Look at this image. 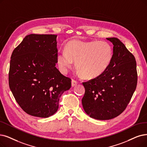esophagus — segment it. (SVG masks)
I'll use <instances>...</instances> for the list:
<instances>
[{"mask_svg": "<svg viewBox=\"0 0 147 147\" xmlns=\"http://www.w3.org/2000/svg\"><path fill=\"white\" fill-rule=\"evenodd\" d=\"M71 84H72V87H75L76 85L77 84V82L76 81H75V80H72Z\"/></svg>", "mask_w": 147, "mask_h": 147, "instance_id": "esophagus-1", "label": "esophagus"}]
</instances>
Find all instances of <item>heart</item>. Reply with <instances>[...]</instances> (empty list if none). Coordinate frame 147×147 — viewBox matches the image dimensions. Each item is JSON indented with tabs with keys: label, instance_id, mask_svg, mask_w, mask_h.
I'll use <instances>...</instances> for the list:
<instances>
[{
	"label": "heart",
	"instance_id": "heart-1",
	"mask_svg": "<svg viewBox=\"0 0 147 147\" xmlns=\"http://www.w3.org/2000/svg\"><path fill=\"white\" fill-rule=\"evenodd\" d=\"M113 57L112 47L107 42L74 40L66 45L65 50L58 52L57 60L63 73L66 74L75 61L76 67L79 70L78 74L92 78L107 69Z\"/></svg>",
	"mask_w": 147,
	"mask_h": 147
}]
</instances>
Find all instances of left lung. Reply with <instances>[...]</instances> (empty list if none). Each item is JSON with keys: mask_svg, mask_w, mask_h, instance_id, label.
<instances>
[{"mask_svg": "<svg viewBox=\"0 0 147 147\" xmlns=\"http://www.w3.org/2000/svg\"><path fill=\"white\" fill-rule=\"evenodd\" d=\"M113 45V57L107 69L95 78L83 83V109L90 118L113 119L122 113L136 90L138 81L134 55L117 38H107Z\"/></svg>", "mask_w": 147, "mask_h": 147, "instance_id": "left-lung-1", "label": "left lung"}]
</instances>
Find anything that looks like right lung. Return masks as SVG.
Listing matches in <instances>:
<instances>
[{"label": "right lung", "mask_w": 147, "mask_h": 147, "mask_svg": "<svg viewBox=\"0 0 147 147\" xmlns=\"http://www.w3.org/2000/svg\"><path fill=\"white\" fill-rule=\"evenodd\" d=\"M57 35L29 34L11 57L9 86L25 112L39 118L55 114L71 80L60 73L57 63Z\"/></svg>", "instance_id": "right-lung-1"}]
</instances>
